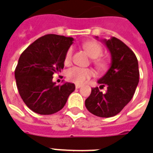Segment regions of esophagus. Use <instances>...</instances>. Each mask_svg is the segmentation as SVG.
Masks as SVG:
<instances>
[{
  "label": "esophagus",
  "instance_id": "34e87169",
  "mask_svg": "<svg viewBox=\"0 0 153 153\" xmlns=\"http://www.w3.org/2000/svg\"><path fill=\"white\" fill-rule=\"evenodd\" d=\"M81 87H82L81 84H76V88H80Z\"/></svg>",
  "mask_w": 153,
  "mask_h": 153
}]
</instances>
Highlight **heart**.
<instances>
[{
  "mask_svg": "<svg viewBox=\"0 0 153 153\" xmlns=\"http://www.w3.org/2000/svg\"><path fill=\"white\" fill-rule=\"evenodd\" d=\"M84 50L88 53V55L94 59V63L99 70H105L108 65V61L105 59L99 58L102 54L103 48L101 45L95 42H88L83 44ZM73 48H70L65 55V64L70 65L72 60ZM94 76V71L90 68H81L78 66L69 69L66 72V76L70 81L76 84H82L87 80Z\"/></svg>",
  "mask_w": 153,
  "mask_h": 153,
  "instance_id": "obj_1",
  "label": "heart"
}]
</instances>
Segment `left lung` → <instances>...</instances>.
Wrapping results in <instances>:
<instances>
[{
  "label": "left lung",
  "instance_id": "obj_1",
  "mask_svg": "<svg viewBox=\"0 0 153 153\" xmlns=\"http://www.w3.org/2000/svg\"><path fill=\"white\" fill-rule=\"evenodd\" d=\"M111 54V67L98 81L100 88L106 86L105 93L93 88L85 100L86 108L100 117H111L118 114L131 100L138 85V60L135 54L121 40L112 36L104 40Z\"/></svg>",
  "mask_w": 153,
  "mask_h": 153
}]
</instances>
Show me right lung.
Returning <instances> with one entry per match:
<instances>
[{
  "label": "right lung",
  "mask_w": 153,
  "mask_h": 153,
  "mask_svg": "<svg viewBox=\"0 0 153 153\" xmlns=\"http://www.w3.org/2000/svg\"><path fill=\"white\" fill-rule=\"evenodd\" d=\"M72 37L48 34L36 40L21 53L15 69L19 93L27 106L36 113L51 115L60 111L75 84L55 85L53 75L64 68L65 55Z\"/></svg>",
  "instance_id": "right-lung-1"
}]
</instances>
